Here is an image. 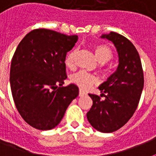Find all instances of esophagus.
Returning <instances> with one entry per match:
<instances>
[{
    "mask_svg": "<svg viewBox=\"0 0 156 156\" xmlns=\"http://www.w3.org/2000/svg\"><path fill=\"white\" fill-rule=\"evenodd\" d=\"M87 95V93H86L84 90H79V96H80V97H83V96H84V95Z\"/></svg>",
    "mask_w": 156,
    "mask_h": 156,
    "instance_id": "34e87169",
    "label": "esophagus"
}]
</instances>
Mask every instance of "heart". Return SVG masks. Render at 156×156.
Returning <instances> with one entry per match:
<instances>
[{
  "label": "heart",
  "instance_id": "1",
  "mask_svg": "<svg viewBox=\"0 0 156 156\" xmlns=\"http://www.w3.org/2000/svg\"><path fill=\"white\" fill-rule=\"evenodd\" d=\"M95 55L99 62L101 64H105L112 58V51L106 44H98L94 48ZM76 51L73 50L67 55L65 61L66 66L68 68H72L74 65V57ZM70 81L73 83L78 86L82 89H87L94 83H96L97 78L93 74L88 73L84 71H79L73 73L70 77Z\"/></svg>",
  "mask_w": 156,
  "mask_h": 156
}]
</instances>
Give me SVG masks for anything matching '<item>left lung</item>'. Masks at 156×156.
I'll use <instances>...</instances> for the list:
<instances>
[{
  "mask_svg": "<svg viewBox=\"0 0 156 156\" xmlns=\"http://www.w3.org/2000/svg\"><path fill=\"white\" fill-rule=\"evenodd\" d=\"M101 38L113 43L118 52L119 65L116 72L99 87L104 100L99 95L88 94L93 104L87 116L96 130L112 133L125 126L134 113L144 77L139 54L127 38L113 31Z\"/></svg>",
  "mask_w": 156,
  "mask_h": 156,
  "instance_id": "left-lung-1",
  "label": "left lung"
}]
</instances>
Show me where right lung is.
I'll return each instance as SVG.
<instances>
[{
	"mask_svg": "<svg viewBox=\"0 0 156 156\" xmlns=\"http://www.w3.org/2000/svg\"><path fill=\"white\" fill-rule=\"evenodd\" d=\"M77 40L78 35L43 28L28 33L17 47L11 61V92L21 116L34 128L56 127L78 95L75 84L62 87L66 54Z\"/></svg>",
	"mask_w": 156,
	"mask_h": 156,
	"instance_id": "obj_1",
	"label": "right lung"
}]
</instances>
